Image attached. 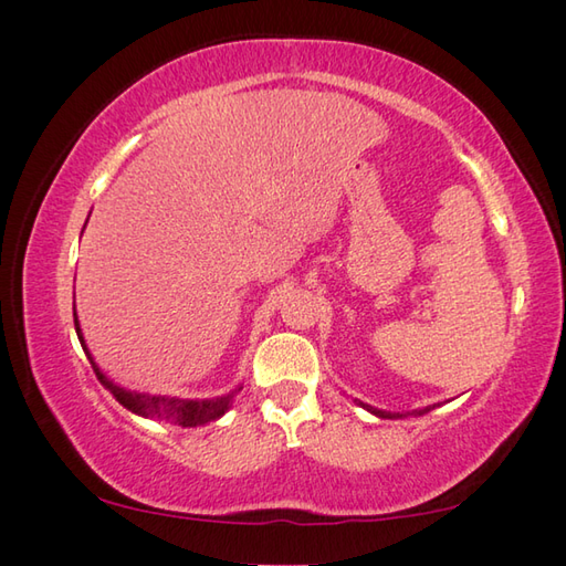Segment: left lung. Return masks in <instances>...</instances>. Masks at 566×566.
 I'll list each match as a JSON object with an SVG mask.
<instances>
[{
    "instance_id": "8db88e82",
    "label": "left lung",
    "mask_w": 566,
    "mask_h": 566,
    "mask_svg": "<svg viewBox=\"0 0 566 566\" xmlns=\"http://www.w3.org/2000/svg\"><path fill=\"white\" fill-rule=\"evenodd\" d=\"M361 407H367L371 415H377V417H385V419H391V415H387V411H381V409H375V407H369V405H361ZM432 407H427V409H417V411H411V415H424V411H429Z\"/></svg>"
}]
</instances>
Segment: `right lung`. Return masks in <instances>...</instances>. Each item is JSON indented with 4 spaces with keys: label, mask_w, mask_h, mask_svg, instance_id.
Returning <instances> with one entry per match:
<instances>
[{
    "label": "right lung",
    "mask_w": 566,
    "mask_h": 566,
    "mask_svg": "<svg viewBox=\"0 0 566 566\" xmlns=\"http://www.w3.org/2000/svg\"><path fill=\"white\" fill-rule=\"evenodd\" d=\"M74 329H76V337H80L84 352H87V344L82 339V332H80V324H76V312H74ZM87 357L92 361V369L97 379L102 381L104 389H109L114 397H117L119 405L127 407L134 415H142V417H155V419H165L169 424H179V427H202L209 424V421H214L224 415L232 405V399L239 389H234L232 395L227 397H217V399H177V397H151V395H137V391H127L114 385L107 377L102 375L97 364H94L92 354L87 352Z\"/></svg>",
    "instance_id": "right-lung-1"
}]
</instances>
